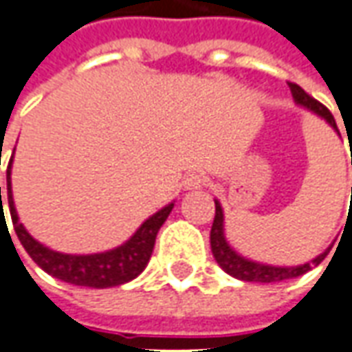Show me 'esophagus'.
Returning <instances> with one entry per match:
<instances>
[{"instance_id": "34e87169", "label": "esophagus", "mask_w": 352, "mask_h": 352, "mask_svg": "<svg viewBox=\"0 0 352 352\" xmlns=\"http://www.w3.org/2000/svg\"><path fill=\"white\" fill-rule=\"evenodd\" d=\"M183 185H185V188H188V190L200 188V186L206 185V175H204V173H198V171H192V173H188V175L185 177Z\"/></svg>"}]
</instances>
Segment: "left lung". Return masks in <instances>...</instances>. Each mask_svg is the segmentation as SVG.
Segmentation results:
<instances>
[{"mask_svg":"<svg viewBox=\"0 0 352 352\" xmlns=\"http://www.w3.org/2000/svg\"><path fill=\"white\" fill-rule=\"evenodd\" d=\"M289 88H291V94L295 98L296 104L305 106L307 109H310L312 113H316L322 119H326L331 129H336L337 135H339V129H337V123L331 111L327 109L324 104H320L318 100H314L312 96L307 94L302 88L295 82H289ZM210 245H212V252H214V258L219 264V267L229 274V276L236 277L241 281H256V283H277V281H283V279H293V277L302 276L310 272L312 267L322 264V260L327 256L329 248H327L324 254H320L318 258H314L312 262L308 264H302V266L295 267H276V266H264V264H258V262H250L246 258L239 256L235 250L231 246L227 245L226 235H223V212H221V206L216 200V216H214V223H212V231H210Z\"/></svg>","mask_w":352,"mask_h":352,"instance_id":"8db88e82","label":"left lung"}]
</instances>
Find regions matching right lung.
<instances>
[{
	"mask_svg": "<svg viewBox=\"0 0 352 352\" xmlns=\"http://www.w3.org/2000/svg\"><path fill=\"white\" fill-rule=\"evenodd\" d=\"M11 160L7 166V202L9 212L13 219L15 233L25 246L28 256L34 260L45 274L57 277L61 281H67L71 285L94 287V289H106V287L123 285L126 281L135 279L148 264L152 256L154 243L160 227L164 226L167 216L171 214L173 204H169L157 214L146 219L136 231L135 235L121 245L116 250L102 252V254H88V256H73V254H61L54 252L44 245H40L32 236L26 233V229L19 223L15 206H13V195H11ZM0 206H1V186H0ZM1 217H3V206H1Z\"/></svg>",
	"mask_w": 352,
	"mask_h": 352,
	"instance_id": "right-lung-1",
	"label": "right lung"
}]
</instances>
